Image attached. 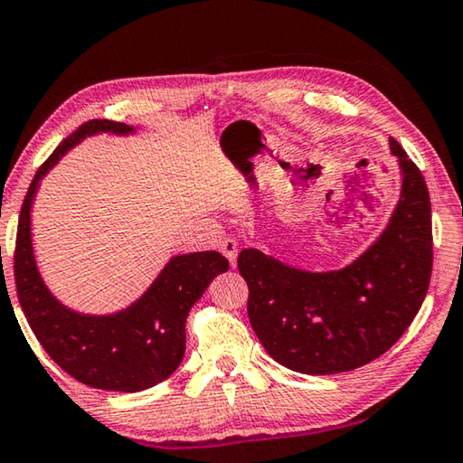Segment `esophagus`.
Returning <instances> with one entry per match:
<instances>
[{
  "label": "esophagus",
  "instance_id": "1",
  "mask_svg": "<svg viewBox=\"0 0 463 463\" xmlns=\"http://www.w3.org/2000/svg\"><path fill=\"white\" fill-rule=\"evenodd\" d=\"M219 248H222V254L230 260L232 266H236V258H238V241L233 238H223L222 244H219Z\"/></svg>",
  "mask_w": 463,
  "mask_h": 463
}]
</instances>
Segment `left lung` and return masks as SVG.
Wrapping results in <instances>:
<instances>
[{
    "label": "left lung",
    "instance_id": "obj_1",
    "mask_svg": "<svg viewBox=\"0 0 463 463\" xmlns=\"http://www.w3.org/2000/svg\"><path fill=\"white\" fill-rule=\"evenodd\" d=\"M401 199L380 238L342 270L309 272L260 250L238 256L248 282V317L270 358L301 374H339L399 342L425 301L433 269L431 201L402 146Z\"/></svg>",
    "mask_w": 463,
    "mask_h": 463
}]
</instances>
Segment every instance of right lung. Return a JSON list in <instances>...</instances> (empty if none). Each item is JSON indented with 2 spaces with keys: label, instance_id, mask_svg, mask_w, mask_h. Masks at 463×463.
Here are the masks:
<instances>
[{
  "label": "right lung",
  "instance_id": "add662e5",
  "mask_svg": "<svg viewBox=\"0 0 463 463\" xmlns=\"http://www.w3.org/2000/svg\"><path fill=\"white\" fill-rule=\"evenodd\" d=\"M99 132L132 134L134 128L111 119L87 121L62 140L30 183L15 236V290L40 345L69 376L99 391L137 392L160 384L183 362L186 315L230 262L219 252L170 258L136 303L111 315H83L56 301L40 277L32 250V203L40 178L62 154Z\"/></svg>",
  "mask_w": 463,
  "mask_h": 463
}]
</instances>
